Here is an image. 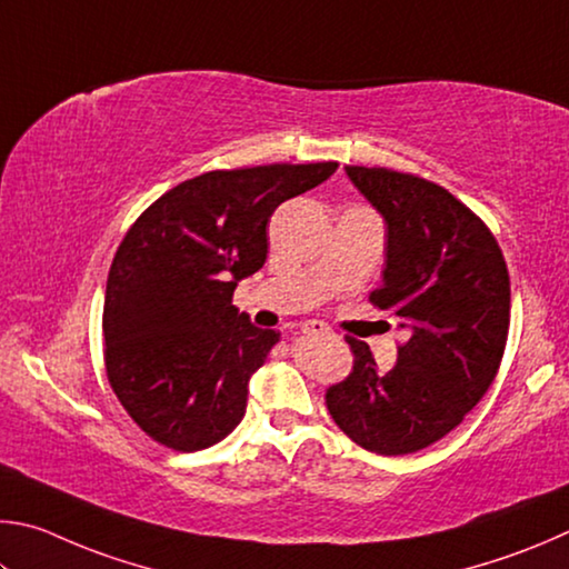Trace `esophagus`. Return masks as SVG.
<instances>
[{
	"label": "esophagus",
	"instance_id": "esophagus-1",
	"mask_svg": "<svg viewBox=\"0 0 569 569\" xmlns=\"http://www.w3.org/2000/svg\"><path fill=\"white\" fill-rule=\"evenodd\" d=\"M302 332L305 335H332L330 327H327L325 322H317V320H307L302 325Z\"/></svg>",
	"mask_w": 569,
	"mask_h": 569
}]
</instances>
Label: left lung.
Segmentation results:
<instances>
[{
    "mask_svg": "<svg viewBox=\"0 0 569 569\" xmlns=\"http://www.w3.org/2000/svg\"><path fill=\"white\" fill-rule=\"evenodd\" d=\"M345 172L385 219L382 284L370 300L407 342L382 372L370 345L347 340L355 367L327 390V410L365 450L410 455L452 432L495 382L510 330V274L490 229L440 184L385 167Z\"/></svg>",
    "mask_w": 569,
    "mask_h": 569,
    "instance_id": "8db88e82",
    "label": "left lung"
}]
</instances>
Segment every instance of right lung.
I'll return each instance as SVG.
<instances>
[{
  "mask_svg": "<svg viewBox=\"0 0 569 569\" xmlns=\"http://www.w3.org/2000/svg\"><path fill=\"white\" fill-rule=\"evenodd\" d=\"M337 162L219 169L177 184L119 244L104 295L107 377L129 417L177 452L242 422L247 385L279 342L239 315V279L262 269L274 209Z\"/></svg>",
  "mask_w": 569,
  "mask_h": 569,
  "instance_id": "add662e5",
  "label": "right lung"
}]
</instances>
